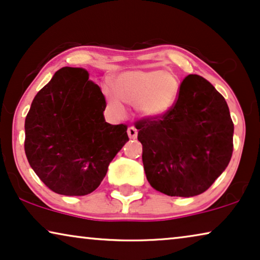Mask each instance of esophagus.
Returning <instances> with one entry per match:
<instances>
[{"label":"esophagus","mask_w":260,"mask_h":260,"mask_svg":"<svg viewBox=\"0 0 260 260\" xmlns=\"http://www.w3.org/2000/svg\"><path fill=\"white\" fill-rule=\"evenodd\" d=\"M137 129L135 126H129L127 127V136L131 140H135V138H137Z\"/></svg>","instance_id":"esophagus-1"}]
</instances>
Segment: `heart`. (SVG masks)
Here are the masks:
<instances>
[{"label": "heart", "mask_w": 260, "mask_h": 260, "mask_svg": "<svg viewBox=\"0 0 260 260\" xmlns=\"http://www.w3.org/2000/svg\"><path fill=\"white\" fill-rule=\"evenodd\" d=\"M115 93L108 92L110 105L123 113L121 101L136 105L137 111L147 118L161 117L175 104L180 81L175 74L163 70L129 71L119 74L115 81Z\"/></svg>", "instance_id": "1"}]
</instances>
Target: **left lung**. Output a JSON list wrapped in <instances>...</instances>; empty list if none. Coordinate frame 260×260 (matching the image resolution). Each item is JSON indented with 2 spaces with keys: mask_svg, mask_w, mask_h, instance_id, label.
I'll list each match as a JSON object with an SVG mask.
<instances>
[{
  "mask_svg": "<svg viewBox=\"0 0 260 260\" xmlns=\"http://www.w3.org/2000/svg\"><path fill=\"white\" fill-rule=\"evenodd\" d=\"M144 172L169 197L204 193L229 166L234 125L225 98L197 74L186 77L179 98L161 117L136 123Z\"/></svg>",
  "mask_w": 260,
  "mask_h": 260,
  "instance_id": "left-lung-1",
  "label": "left lung"
}]
</instances>
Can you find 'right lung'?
<instances>
[{
	"instance_id": "1",
	"label": "right lung",
	"mask_w": 260,
	"mask_h": 260,
	"mask_svg": "<svg viewBox=\"0 0 260 260\" xmlns=\"http://www.w3.org/2000/svg\"><path fill=\"white\" fill-rule=\"evenodd\" d=\"M101 87L84 69L62 67L31 102L24 151L54 193L81 197L98 188L110 162L129 141L126 125L105 122Z\"/></svg>"
}]
</instances>
